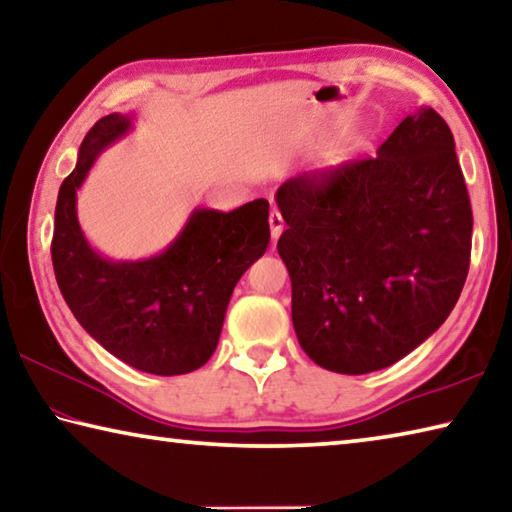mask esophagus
I'll use <instances>...</instances> for the list:
<instances>
[{"label":"esophagus","instance_id":"esophagus-1","mask_svg":"<svg viewBox=\"0 0 512 512\" xmlns=\"http://www.w3.org/2000/svg\"><path fill=\"white\" fill-rule=\"evenodd\" d=\"M268 225H271V237H273V239L280 237L282 230H284L282 214L277 212V210H271V214H268Z\"/></svg>","mask_w":512,"mask_h":512}]
</instances>
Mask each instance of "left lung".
Listing matches in <instances>:
<instances>
[{
  "instance_id": "obj_1",
  "label": "left lung",
  "mask_w": 512,
  "mask_h": 512,
  "mask_svg": "<svg viewBox=\"0 0 512 512\" xmlns=\"http://www.w3.org/2000/svg\"><path fill=\"white\" fill-rule=\"evenodd\" d=\"M275 201L293 329L320 368L393 366L452 314L470 271L472 207L433 108L406 117L375 158L289 178Z\"/></svg>"
}]
</instances>
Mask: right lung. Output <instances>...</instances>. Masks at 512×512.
Listing matches in <instances>:
<instances>
[{"mask_svg": "<svg viewBox=\"0 0 512 512\" xmlns=\"http://www.w3.org/2000/svg\"><path fill=\"white\" fill-rule=\"evenodd\" d=\"M131 119L112 112L85 135L76 169L58 192L51 262L67 307L94 341L142 372L185 375L214 354L235 284L266 253L268 201L257 198L232 212L194 210L155 257H101L76 219V189L97 155L131 131Z\"/></svg>", "mask_w": 512, "mask_h": 512, "instance_id": "add662e5", "label": "right lung"}]
</instances>
